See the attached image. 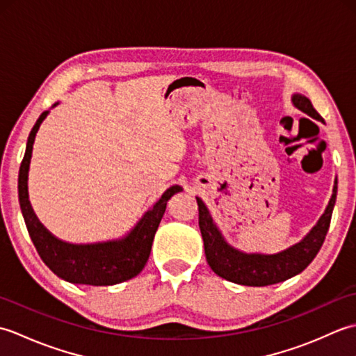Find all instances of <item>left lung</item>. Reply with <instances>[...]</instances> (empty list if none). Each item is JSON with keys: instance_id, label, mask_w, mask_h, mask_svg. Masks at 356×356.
<instances>
[{"instance_id": "1", "label": "left lung", "mask_w": 356, "mask_h": 356, "mask_svg": "<svg viewBox=\"0 0 356 356\" xmlns=\"http://www.w3.org/2000/svg\"><path fill=\"white\" fill-rule=\"evenodd\" d=\"M292 104L298 110L306 113L307 116L324 122V119L318 115V111L314 108L312 102L306 96L300 93L292 95ZM337 185L338 182L335 179L334 193H332L329 205L311 232L298 243L277 254H246L232 248L222 236L220 229L217 228L205 203L202 202V199L195 197L199 205V226L203 246H205L207 261L211 269L218 277L243 286L275 284L303 272L318 254L323 241L326 238L332 211H334L337 200Z\"/></svg>"}]
</instances>
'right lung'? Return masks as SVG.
Listing matches in <instances>:
<instances>
[{"label": "right lung", "instance_id": "add662e5", "mask_svg": "<svg viewBox=\"0 0 356 356\" xmlns=\"http://www.w3.org/2000/svg\"><path fill=\"white\" fill-rule=\"evenodd\" d=\"M56 105L58 102L53 107ZM47 115L49 111H44L30 131L26 154L19 166L18 197L29 236L42 261L47 264L53 274L65 282L88 286H111L127 282V280L140 274V270L147 264L154 234L166 209V202L176 193L182 191V186H170L162 194V197L154 203L153 208L148 209L138 225L122 238L88 245H73L56 238L38 220L33 208L30 205L27 191L29 166L35 136Z\"/></svg>", "mask_w": 356, "mask_h": 356}]
</instances>
